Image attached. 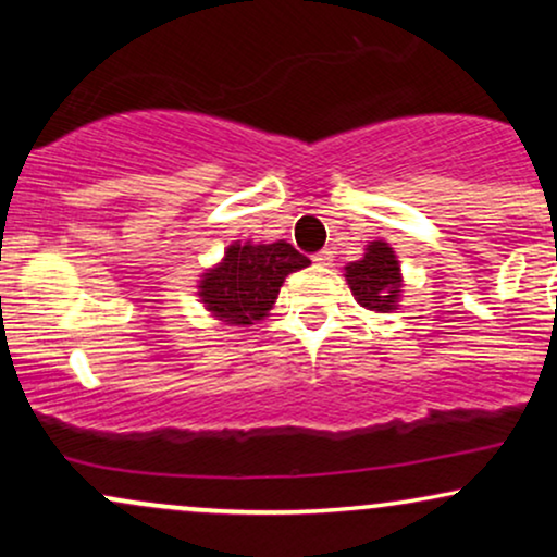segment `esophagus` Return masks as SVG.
<instances>
[{
  "instance_id": "esophagus-1",
  "label": "esophagus",
  "mask_w": 557,
  "mask_h": 557,
  "mask_svg": "<svg viewBox=\"0 0 557 557\" xmlns=\"http://www.w3.org/2000/svg\"><path fill=\"white\" fill-rule=\"evenodd\" d=\"M314 261H317V264H322V267H330L332 264V251H330V248H322V251H319L317 257H314Z\"/></svg>"
}]
</instances>
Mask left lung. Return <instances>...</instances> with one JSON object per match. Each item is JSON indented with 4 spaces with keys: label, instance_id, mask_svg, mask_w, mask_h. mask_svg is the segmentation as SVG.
<instances>
[{
    "label": "left lung",
    "instance_id": "obj_1",
    "mask_svg": "<svg viewBox=\"0 0 557 557\" xmlns=\"http://www.w3.org/2000/svg\"><path fill=\"white\" fill-rule=\"evenodd\" d=\"M345 280L363 309L376 311V314L398 309L403 287L400 264L385 240L369 243L367 253L345 267Z\"/></svg>",
    "mask_w": 557,
    "mask_h": 557
}]
</instances>
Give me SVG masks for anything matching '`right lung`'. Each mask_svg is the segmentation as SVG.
<instances>
[{"label":"right lung","mask_w":557,"mask_h":557,"mask_svg":"<svg viewBox=\"0 0 557 557\" xmlns=\"http://www.w3.org/2000/svg\"><path fill=\"white\" fill-rule=\"evenodd\" d=\"M311 261L290 243H233L225 259L201 274L198 296L220 322L248 327L270 314L290 272Z\"/></svg>","instance_id":"1"}]
</instances>
